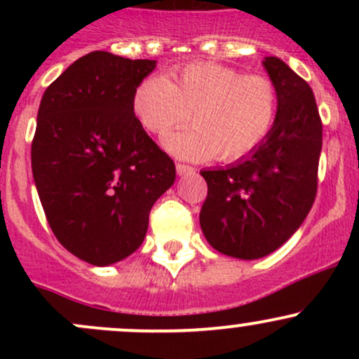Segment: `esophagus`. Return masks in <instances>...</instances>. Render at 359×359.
<instances>
[{
  "label": "esophagus",
  "instance_id": "obj_1",
  "mask_svg": "<svg viewBox=\"0 0 359 359\" xmlns=\"http://www.w3.org/2000/svg\"><path fill=\"white\" fill-rule=\"evenodd\" d=\"M175 170H177V173H179V175H191V173H194L193 166L184 165V163H177Z\"/></svg>",
  "mask_w": 359,
  "mask_h": 359
}]
</instances>
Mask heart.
Listing matches in <instances>:
<instances>
[{
    "label": "heart",
    "mask_w": 359,
    "mask_h": 359,
    "mask_svg": "<svg viewBox=\"0 0 359 359\" xmlns=\"http://www.w3.org/2000/svg\"><path fill=\"white\" fill-rule=\"evenodd\" d=\"M280 90L266 74H245L215 62H193L151 74L132 92V111L149 133L165 137L186 125L194 128L165 140L170 153L186 159L234 163L255 153L280 118Z\"/></svg>",
    "instance_id": "1"
}]
</instances>
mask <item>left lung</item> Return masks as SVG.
I'll use <instances>...</instances> for the list:
<instances>
[{"instance_id": "obj_1", "label": "left lung", "mask_w": 359, "mask_h": 359, "mask_svg": "<svg viewBox=\"0 0 359 359\" xmlns=\"http://www.w3.org/2000/svg\"><path fill=\"white\" fill-rule=\"evenodd\" d=\"M264 67L280 90V118L253 154L227 168L203 170L208 194L201 231L217 252L260 259L304 222L318 191L323 125L307 81L278 57Z\"/></svg>"}]
</instances>
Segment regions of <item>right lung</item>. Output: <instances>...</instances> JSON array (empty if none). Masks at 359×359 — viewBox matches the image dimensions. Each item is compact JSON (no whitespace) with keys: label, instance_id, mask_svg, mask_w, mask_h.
Returning a JSON list of instances; mask_svg holds the SVG:
<instances>
[{"label":"right lung","instance_id":"right-lung-1","mask_svg":"<svg viewBox=\"0 0 359 359\" xmlns=\"http://www.w3.org/2000/svg\"><path fill=\"white\" fill-rule=\"evenodd\" d=\"M154 60L92 52L43 93L31 146L36 189L53 234L72 255L109 266L142 245L149 212L175 163L132 111Z\"/></svg>","mask_w":359,"mask_h":359}]
</instances>
